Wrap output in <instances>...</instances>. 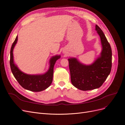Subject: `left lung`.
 Returning a JSON list of instances; mask_svg holds the SVG:
<instances>
[{"instance_id":"left-lung-1","label":"left lung","mask_w":125,"mask_h":125,"mask_svg":"<svg viewBox=\"0 0 125 125\" xmlns=\"http://www.w3.org/2000/svg\"><path fill=\"white\" fill-rule=\"evenodd\" d=\"M95 30L100 36L103 47L100 57L89 66L83 65L75 58L68 59L72 84L82 91L100 88L111 71L112 52L111 45L103 32L97 25Z\"/></svg>"}]
</instances>
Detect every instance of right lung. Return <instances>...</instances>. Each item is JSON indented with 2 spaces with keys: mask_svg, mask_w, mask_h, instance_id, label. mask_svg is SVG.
Here are the masks:
<instances>
[{
  "mask_svg": "<svg viewBox=\"0 0 125 125\" xmlns=\"http://www.w3.org/2000/svg\"><path fill=\"white\" fill-rule=\"evenodd\" d=\"M18 41V36L11 46L10 50V65L11 71L20 85L25 89L31 91L40 92L49 87L52 81L54 73V67L56 60L60 56H55L50 60V67L46 73L42 75H30L22 73L18 68L13 62V50Z\"/></svg>",
  "mask_w": 125,
  "mask_h": 125,
  "instance_id": "1",
  "label": "right lung"
}]
</instances>
